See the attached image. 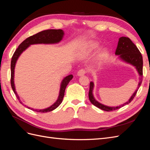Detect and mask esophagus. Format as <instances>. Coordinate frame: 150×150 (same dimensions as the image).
<instances>
[{"mask_svg":"<svg viewBox=\"0 0 150 150\" xmlns=\"http://www.w3.org/2000/svg\"><path fill=\"white\" fill-rule=\"evenodd\" d=\"M85 73H86V71L84 69H81L78 72L77 75H78V76H84L85 74Z\"/></svg>","mask_w":150,"mask_h":150,"instance_id":"1","label":"esophagus"}]
</instances>
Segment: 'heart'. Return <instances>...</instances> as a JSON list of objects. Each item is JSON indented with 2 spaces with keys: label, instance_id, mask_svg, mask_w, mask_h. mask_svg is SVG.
<instances>
[{
  "label": "heart",
  "instance_id": "obj_1",
  "mask_svg": "<svg viewBox=\"0 0 150 150\" xmlns=\"http://www.w3.org/2000/svg\"><path fill=\"white\" fill-rule=\"evenodd\" d=\"M99 44L98 42L91 40V41H89L86 44L85 52L87 54L91 53L94 51H96L97 49L99 48ZM108 56H109L108 50L107 49L104 48V49H101L100 51H99L98 54V58L99 59V60L102 61L106 59Z\"/></svg>",
  "mask_w": 150,
  "mask_h": 150
}]
</instances>
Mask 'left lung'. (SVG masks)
<instances>
[{"label":"left lung","mask_w":150,"mask_h":150,"mask_svg":"<svg viewBox=\"0 0 150 150\" xmlns=\"http://www.w3.org/2000/svg\"><path fill=\"white\" fill-rule=\"evenodd\" d=\"M115 54L118 56V58L120 60L128 63L134 66L139 75V81L138 85V88L135 91L132 96L129 99V100L126 103L121 104L118 106H108L104 105L98 102L95 99L93 96V89H94V83L90 82L89 91V99L93 105L101 109L102 110L106 111H111L116 110L124 106L126 104H128L131 102L137 94L139 88L142 83L143 79V57L141 52H139L138 47L135 46V44L131 41V39L126 37H121L119 39L117 46Z\"/></svg>","instance_id":"1"}]
</instances>
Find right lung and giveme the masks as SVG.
Wrapping results in <instances>:
<instances>
[{"mask_svg":"<svg viewBox=\"0 0 150 150\" xmlns=\"http://www.w3.org/2000/svg\"><path fill=\"white\" fill-rule=\"evenodd\" d=\"M64 35V31L61 29H49L40 32V33L36 34L30 36V37L27 38L22 42L18 48L16 50L15 52L13 53V56L12 57L11 60V84L13 93H15L17 98L19 102L23 104L24 106L27 107L29 109H30L31 110L36 111V112H47L51 111H53L57 108L61 104L63 98L64 96L65 89L67 85L70 82V81L73 78V76L70 74L67 76L63 79L61 81V86H60V90H59V96L57 99V101L54 103L50 107L43 109V110H37V109H33L30 107L27 106L26 105L22 103L21 99L18 96V94L16 91L15 84H14V69L16 62L18 59H19L21 54L26 49H28L30 45L33 44H57L62 39L63 36Z\"/></svg>","mask_w":150,"mask_h":150,"instance_id":"obj_1","label":"right lung"}]
</instances>
